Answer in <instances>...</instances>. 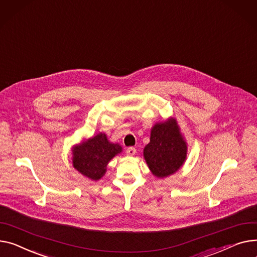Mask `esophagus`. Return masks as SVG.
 <instances>
[{"label":"esophagus","instance_id":"obj_1","mask_svg":"<svg viewBox=\"0 0 257 257\" xmlns=\"http://www.w3.org/2000/svg\"><path fill=\"white\" fill-rule=\"evenodd\" d=\"M135 153H136V149L133 147H130L126 150V154L128 156H133V155H135Z\"/></svg>","mask_w":257,"mask_h":257}]
</instances>
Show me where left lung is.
Returning <instances> with one entry per match:
<instances>
[{
    "mask_svg": "<svg viewBox=\"0 0 257 257\" xmlns=\"http://www.w3.org/2000/svg\"><path fill=\"white\" fill-rule=\"evenodd\" d=\"M144 157L152 174L157 178L172 176L182 167L187 157V143L175 118L170 117L153 126Z\"/></svg>",
    "mask_w": 257,
    "mask_h": 257,
    "instance_id": "left-lung-1",
    "label": "left lung"
}]
</instances>
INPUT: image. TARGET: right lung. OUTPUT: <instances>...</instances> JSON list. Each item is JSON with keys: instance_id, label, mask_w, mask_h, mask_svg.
I'll use <instances>...</instances> for the list:
<instances>
[{"instance_id": "obj_1", "label": "right lung", "mask_w": 257, "mask_h": 257, "mask_svg": "<svg viewBox=\"0 0 257 257\" xmlns=\"http://www.w3.org/2000/svg\"><path fill=\"white\" fill-rule=\"evenodd\" d=\"M121 152V146L110 143L106 134L98 133L72 148L73 167L82 176L98 181L105 175L108 162Z\"/></svg>"}]
</instances>
